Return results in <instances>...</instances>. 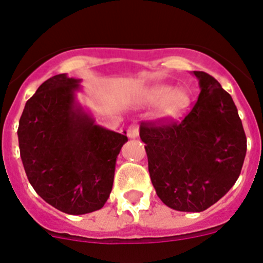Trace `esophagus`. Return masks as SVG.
<instances>
[{"instance_id":"1","label":"esophagus","mask_w":263,"mask_h":263,"mask_svg":"<svg viewBox=\"0 0 263 263\" xmlns=\"http://www.w3.org/2000/svg\"><path fill=\"white\" fill-rule=\"evenodd\" d=\"M127 136L128 139H136L139 136V126L137 124H131L127 129Z\"/></svg>"}]
</instances>
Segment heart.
Masks as SVG:
<instances>
[{
  "label": "heart",
  "mask_w": 263,
  "mask_h": 263,
  "mask_svg": "<svg viewBox=\"0 0 263 263\" xmlns=\"http://www.w3.org/2000/svg\"><path fill=\"white\" fill-rule=\"evenodd\" d=\"M192 93L187 88L156 83L143 88L137 96V102L145 106H155V120L161 122L176 121L184 117L192 106Z\"/></svg>",
  "instance_id": "obj_1"
}]
</instances>
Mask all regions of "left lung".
I'll return each instance as SVG.
<instances>
[{
	"instance_id": "obj_1",
	"label": "left lung",
	"mask_w": 263,
	"mask_h": 263,
	"mask_svg": "<svg viewBox=\"0 0 263 263\" xmlns=\"http://www.w3.org/2000/svg\"><path fill=\"white\" fill-rule=\"evenodd\" d=\"M193 74L200 93L189 115L180 123L140 127L157 197L179 212H203L224 197L247 151L232 97L209 74Z\"/></svg>"
}]
</instances>
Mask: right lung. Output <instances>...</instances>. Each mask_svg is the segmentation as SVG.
<instances>
[{"label":"right lung","instance_id":"1","mask_svg":"<svg viewBox=\"0 0 263 263\" xmlns=\"http://www.w3.org/2000/svg\"><path fill=\"white\" fill-rule=\"evenodd\" d=\"M82 79L58 74L26 102L18 122L25 173L46 203L66 214L101 209L112 190L126 132L96 122L78 101Z\"/></svg>","mask_w":263,"mask_h":263}]
</instances>
